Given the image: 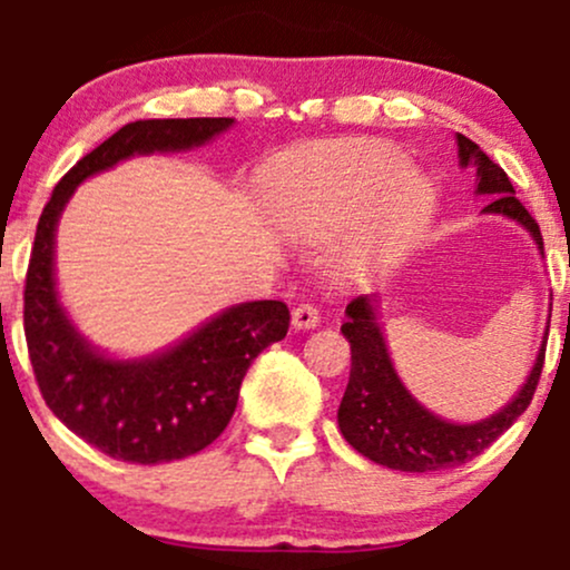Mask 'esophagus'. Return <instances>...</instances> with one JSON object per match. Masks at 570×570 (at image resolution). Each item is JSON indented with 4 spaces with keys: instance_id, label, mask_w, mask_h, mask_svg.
<instances>
[{
    "instance_id": "1",
    "label": "esophagus",
    "mask_w": 570,
    "mask_h": 570,
    "mask_svg": "<svg viewBox=\"0 0 570 570\" xmlns=\"http://www.w3.org/2000/svg\"><path fill=\"white\" fill-rule=\"evenodd\" d=\"M318 322H322V316H318L316 305L299 303L292 311V326H294V330H313V326H318Z\"/></svg>"
}]
</instances>
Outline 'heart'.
I'll use <instances>...</instances> for the list:
<instances>
[{"instance_id":"heart-1","label":"heart","mask_w":570,"mask_h":570,"mask_svg":"<svg viewBox=\"0 0 570 570\" xmlns=\"http://www.w3.org/2000/svg\"><path fill=\"white\" fill-rule=\"evenodd\" d=\"M284 219L307 240L330 238L367 217L351 240L345 265L370 271L407 246L434 208L429 181L410 174V160L389 144H353L318 155L281 193Z\"/></svg>"}]
</instances>
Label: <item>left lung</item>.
Instances as JSON below:
<instances>
[{
	"instance_id": "obj_1",
	"label": "left lung",
	"mask_w": 570,
	"mask_h": 570,
	"mask_svg": "<svg viewBox=\"0 0 570 570\" xmlns=\"http://www.w3.org/2000/svg\"><path fill=\"white\" fill-rule=\"evenodd\" d=\"M455 141L461 166H476V193L493 198L485 212L520 222L544 254L539 222L514 198V187L507 171L463 134H458ZM372 303H375L372 294L351 299L345 307L348 318L340 326V332L351 343V377L343 402H340L337 423L345 442L364 458L381 463V466L396 469V472L417 474L463 466L482 450H488L528 410L535 385H539L541 367H544L547 337L520 394L485 421L461 426V423L442 421L440 415L417 404L415 396L404 389L394 364H391Z\"/></svg>"
}]
</instances>
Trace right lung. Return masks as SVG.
I'll return each instance as SVG.
<instances>
[{
    "label": "right lung",
    "instance_id": "obj_1",
    "mask_svg": "<svg viewBox=\"0 0 570 570\" xmlns=\"http://www.w3.org/2000/svg\"><path fill=\"white\" fill-rule=\"evenodd\" d=\"M230 126L233 117L128 122L63 174L37 222L23 289V332L37 385L63 426L115 461H179L217 440L230 423L246 370L289 332V307L281 299L233 305L158 356L117 362L98 353L58 303V217L88 176L134 155L200 147Z\"/></svg>",
    "mask_w": 570,
    "mask_h": 570
}]
</instances>
